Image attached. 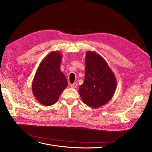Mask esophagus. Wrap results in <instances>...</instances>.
I'll return each mask as SVG.
<instances>
[{
    "label": "esophagus",
    "mask_w": 152,
    "mask_h": 152,
    "mask_svg": "<svg viewBox=\"0 0 152 152\" xmlns=\"http://www.w3.org/2000/svg\"><path fill=\"white\" fill-rule=\"evenodd\" d=\"M77 83H75L73 84H71V87L72 88H77Z\"/></svg>",
    "instance_id": "obj_1"
}]
</instances>
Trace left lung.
<instances>
[{
    "label": "left lung",
    "mask_w": 152,
    "mask_h": 152,
    "mask_svg": "<svg viewBox=\"0 0 152 152\" xmlns=\"http://www.w3.org/2000/svg\"><path fill=\"white\" fill-rule=\"evenodd\" d=\"M85 60V79L79 93L85 104L96 109L111 100L116 90L117 80L106 61L97 53L88 51Z\"/></svg>",
    "instance_id": "left-lung-1"
}]
</instances>
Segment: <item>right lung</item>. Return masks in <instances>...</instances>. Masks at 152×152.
Returning a JSON list of instances; mask_svg holds the SVG:
<instances>
[{
  "label": "right lung",
  "mask_w": 152,
  "mask_h": 152,
  "mask_svg": "<svg viewBox=\"0 0 152 152\" xmlns=\"http://www.w3.org/2000/svg\"><path fill=\"white\" fill-rule=\"evenodd\" d=\"M61 61V53L51 51L39 64L33 80V94L45 106L55 104L68 86V81L60 69Z\"/></svg>",
  "instance_id": "add662e5"
}]
</instances>
